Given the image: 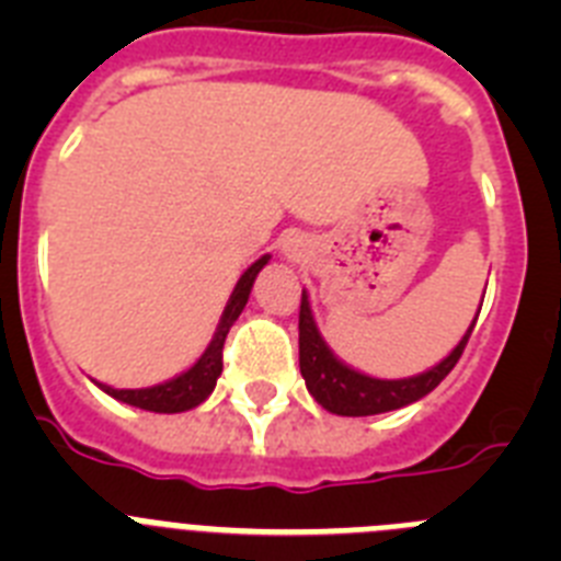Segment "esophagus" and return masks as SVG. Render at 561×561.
<instances>
[{"label":"esophagus","instance_id":"34e87169","mask_svg":"<svg viewBox=\"0 0 561 561\" xmlns=\"http://www.w3.org/2000/svg\"><path fill=\"white\" fill-rule=\"evenodd\" d=\"M300 238H286V244H284V252L289 257H300Z\"/></svg>","mask_w":561,"mask_h":561}]
</instances>
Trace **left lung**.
I'll use <instances>...</instances> for the list:
<instances>
[{
	"label": "left lung",
	"mask_w": 561,
	"mask_h": 561,
	"mask_svg": "<svg viewBox=\"0 0 561 561\" xmlns=\"http://www.w3.org/2000/svg\"><path fill=\"white\" fill-rule=\"evenodd\" d=\"M483 306V304H480ZM480 314V309H478ZM478 317L472 320L463 340L453 348L447 359H440L435 368L424 370L410 379H374L359 370L348 368L345 362L334 356V351L325 345L323 334L317 331L314 314H311L309 295L304 291L300 297V374L306 379V388L314 396L320 408L336 415H376L390 413V410L408 408L413 401L424 399L430 390H435L444 381V376L458 365L460 354H463L469 334H472Z\"/></svg>",
	"instance_id": "left-lung-1"
}]
</instances>
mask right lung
I'll return each mask as SVG.
<instances>
[{"label":"right lung","instance_id":"add662e5","mask_svg":"<svg viewBox=\"0 0 561 561\" xmlns=\"http://www.w3.org/2000/svg\"><path fill=\"white\" fill-rule=\"evenodd\" d=\"M270 255L257 257L255 264L244 272V275L238 277L236 289H232L230 300L225 306V314L219 320V329L213 334L210 345L205 348V354L196 359L193 368H187L185 374L173 376V379L162 381V385H153V388H140V390H117L108 388V385H101L98 381V388L103 393H108L112 399L123 401V404H131V408L148 410V413H185V410L199 408L202 401L213 393L216 388V379L221 376V348H225V340L230 334V325L236 323L238 314L244 311L247 300H250V289L255 284L257 272L264 270Z\"/></svg>","mask_w":561,"mask_h":561}]
</instances>
